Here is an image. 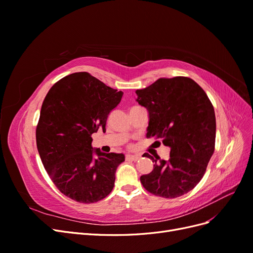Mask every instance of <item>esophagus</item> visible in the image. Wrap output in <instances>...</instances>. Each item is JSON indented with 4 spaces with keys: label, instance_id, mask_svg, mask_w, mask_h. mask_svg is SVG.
I'll return each instance as SVG.
<instances>
[{
    "label": "esophagus",
    "instance_id": "obj_1",
    "mask_svg": "<svg viewBox=\"0 0 253 253\" xmlns=\"http://www.w3.org/2000/svg\"><path fill=\"white\" fill-rule=\"evenodd\" d=\"M140 158L139 154H134V155H126V159L129 160H133V162H136V160H138Z\"/></svg>",
    "mask_w": 253,
    "mask_h": 253
}]
</instances>
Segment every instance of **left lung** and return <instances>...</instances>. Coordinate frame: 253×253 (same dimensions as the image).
<instances>
[{
  "label": "left lung",
  "instance_id": "obj_1",
  "mask_svg": "<svg viewBox=\"0 0 253 253\" xmlns=\"http://www.w3.org/2000/svg\"><path fill=\"white\" fill-rule=\"evenodd\" d=\"M136 101L147 109V137H155L170 148L169 160L153 157L151 173L140 181L150 193L175 198L201 181L215 145L216 120L205 90L188 77L159 78L136 90Z\"/></svg>",
  "mask_w": 253,
  "mask_h": 253
}]
</instances>
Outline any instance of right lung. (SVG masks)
<instances>
[{
    "instance_id": "obj_1",
    "label": "right lung",
    "mask_w": 253,
    "mask_h": 253,
    "mask_svg": "<svg viewBox=\"0 0 253 253\" xmlns=\"http://www.w3.org/2000/svg\"><path fill=\"white\" fill-rule=\"evenodd\" d=\"M122 95L80 72L53 84L44 99L36 131L38 152L60 192L76 202H98L114 188L125 155L94 150L91 134L105 131L106 119Z\"/></svg>"
}]
</instances>
